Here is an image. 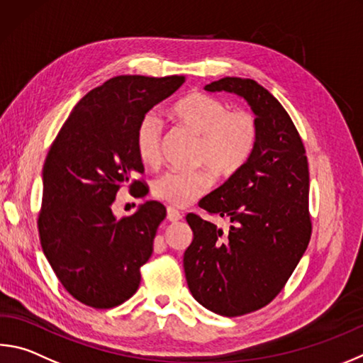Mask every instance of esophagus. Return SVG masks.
Listing matches in <instances>:
<instances>
[{
    "mask_svg": "<svg viewBox=\"0 0 363 363\" xmlns=\"http://www.w3.org/2000/svg\"><path fill=\"white\" fill-rule=\"evenodd\" d=\"M167 219L169 222H177V220L182 219V214L176 208L168 206V209H167Z\"/></svg>",
    "mask_w": 363,
    "mask_h": 363,
    "instance_id": "obj_1",
    "label": "esophagus"
}]
</instances>
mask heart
<instances>
[{
  "label": "heart",
  "mask_w": 363,
  "mask_h": 363,
  "mask_svg": "<svg viewBox=\"0 0 363 363\" xmlns=\"http://www.w3.org/2000/svg\"><path fill=\"white\" fill-rule=\"evenodd\" d=\"M173 116L200 136L195 163L209 166L219 177L238 173L250 159L259 140V127L252 114L247 111H228L222 100L206 94H190L181 98L173 106ZM162 131V118L152 111L138 122L135 149L143 163L159 162ZM208 169L168 171L155 179L154 195L173 206L186 208L206 194L213 184V174Z\"/></svg>",
  "instance_id": "heart-1"
}]
</instances>
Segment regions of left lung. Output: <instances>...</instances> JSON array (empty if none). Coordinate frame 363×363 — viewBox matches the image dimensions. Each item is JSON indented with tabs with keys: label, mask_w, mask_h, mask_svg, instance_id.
Segmentation results:
<instances>
[{
	"label": "left lung",
	"mask_w": 363,
	"mask_h": 363,
	"mask_svg": "<svg viewBox=\"0 0 363 363\" xmlns=\"http://www.w3.org/2000/svg\"><path fill=\"white\" fill-rule=\"evenodd\" d=\"M204 90L245 98L259 127L247 163L200 201L232 222L228 232L196 214L186 217L194 232L184 252L190 292L209 311L235 318L268 305L305 254L311 238L308 159L292 118L260 84L223 77Z\"/></svg>",
	"instance_id": "8db88e82"
}]
</instances>
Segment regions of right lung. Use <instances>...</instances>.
<instances>
[{
  "label": "right lung",
  "instance_id": "obj_1",
  "mask_svg": "<svg viewBox=\"0 0 363 363\" xmlns=\"http://www.w3.org/2000/svg\"><path fill=\"white\" fill-rule=\"evenodd\" d=\"M184 82V76L109 79L76 104L45 157L39 238L58 281L84 305L114 308L140 287L167 209L146 201L117 220L111 204L127 186L146 195V186L131 179L144 169L135 149L138 122Z\"/></svg>",
  "mask_w": 363,
  "mask_h": 363
}]
</instances>
